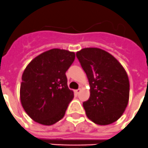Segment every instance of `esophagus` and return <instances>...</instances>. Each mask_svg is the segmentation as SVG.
Instances as JSON below:
<instances>
[{
    "label": "esophagus",
    "instance_id": "obj_1",
    "mask_svg": "<svg viewBox=\"0 0 148 148\" xmlns=\"http://www.w3.org/2000/svg\"><path fill=\"white\" fill-rule=\"evenodd\" d=\"M75 93H76V94H78V93H79V92H81V89L78 88V90H75Z\"/></svg>",
    "mask_w": 148,
    "mask_h": 148
}]
</instances>
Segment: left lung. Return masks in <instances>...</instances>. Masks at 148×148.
Masks as SVG:
<instances>
[{
    "mask_svg": "<svg viewBox=\"0 0 148 148\" xmlns=\"http://www.w3.org/2000/svg\"><path fill=\"white\" fill-rule=\"evenodd\" d=\"M76 57L90 84V96L83 102L89 119L108 125L119 119L129 101L130 83L124 67L112 55L99 48H84Z\"/></svg>",
    "mask_w": 148,
    "mask_h": 148,
    "instance_id": "obj_1",
    "label": "left lung"
}]
</instances>
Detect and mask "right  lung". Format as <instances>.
<instances>
[{
  "instance_id": "obj_1",
  "label": "right lung",
  "mask_w": 148,
  "mask_h": 148,
  "mask_svg": "<svg viewBox=\"0 0 148 148\" xmlns=\"http://www.w3.org/2000/svg\"><path fill=\"white\" fill-rule=\"evenodd\" d=\"M73 52L52 49L35 57L22 75L21 102L36 122L52 125L64 116L74 97L68 88L66 70L75 60Z\"/></svg>"
}]
</instances>
